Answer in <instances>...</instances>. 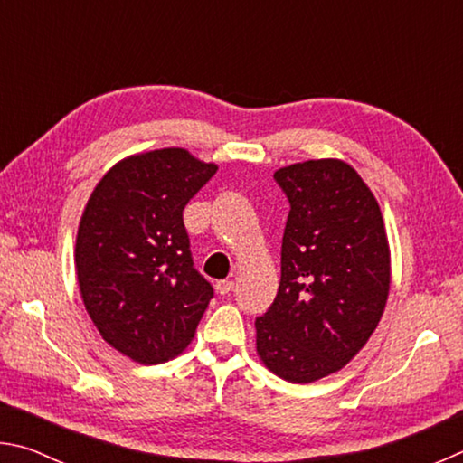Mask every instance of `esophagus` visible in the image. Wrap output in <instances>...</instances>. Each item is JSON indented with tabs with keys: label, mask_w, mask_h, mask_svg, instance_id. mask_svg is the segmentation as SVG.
I'll return each instance as SVG.
<instances>
[{
	"label": "esophagus",
	"mask_w": 463,
	"mask_h": 463,
	"mask_svg": "<svg viewBox=\"0 0 463 463\" xmlns=\"http://www.w3.org/2000/svg\"><path fill=\"white\" fill-rule=\"evenodd\" d=\"M232 289H234V281H232V279H221V281H216V292L221 294V296L231 294Z\"/></svg>",
	"instance_id": "34e87169"
}]
</instances>
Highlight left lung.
<instances>
[{
  "mask_svg": "<svg viewBox=\"0 0 463 463\" xmlns=\"http://www.w3.org/2000/svg\"><path fill=\"white\" fill-rule=\"evenodd\" d=\"M289 200L276 300L255 320L257 355L278 378L310 383L343 370L378 326L392 268L380 203L341 159L279 167Z\"/></svg>",
  "mask_w": 463,
  "mask_h": 463,
  "instance_id": "left-lung-1",
  "label": "left lung"
}]
</instances>
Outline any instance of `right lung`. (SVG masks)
Listing matches in <instances>:
<instances>
[{"label":"right lung","instance_id":"add662e5","mask_svg":"<svg viewBox=\"0 0 463 463\" xmlns=\"http://www.w3.org/2000/svg\"><path fill=\"white\" fill-rule=\"evenodd\" d=\"M216 169L179 146L128 155L85 203L75 239L81 300L101 339L132 362L184 354L214 294L192 268L184 208Z\"/></svg>","mask_w":463,"mask_h":463}]
</instances>
